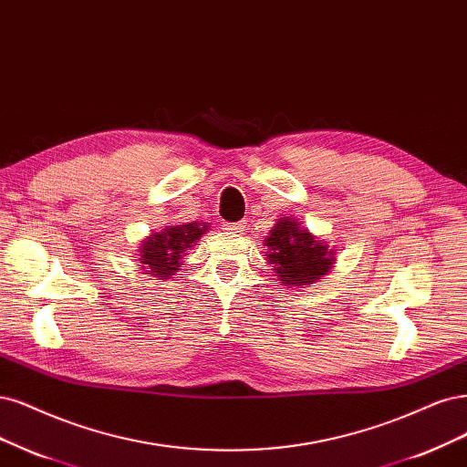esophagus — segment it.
Returning <instances> with one entry per match:
<instances>
[{
    "mask_svg": "<svg viewBox=\"0 0 467 467\" xmlns=\"http://www.w3.org/2000/svg\"><path fill=\"white\" fill-rule=\"evenodd\" d=\"M223 230L228 234H241L245 230V223L244 222H230V223H223Z\"/></svg>",
    "mask_w": 467,
    "mask_h": 467,
    "instance_id": "1",
    "label": "esophagus"
}]
</instances>
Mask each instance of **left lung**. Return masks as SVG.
Here are the masks:
<instances>
[{
    "label": "left lung",
    "mask_w": 467,
    "mask_h": 467,
    "mask_svg": "<svg viewBox=\"0 0 467 467\" xmlns=\"http://www.w3.org/2000/svg\"><path fill=\"white\" fill-rule=\"evenodd\" d=\"M270 265L287 285H307L323 278L334 263V251L320 244L294 220H280L266 239Z\"/></svg>",
    "instance_id": "8db88e82"
}]
</instances>
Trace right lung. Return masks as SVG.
<instances>
[{"label": "right lung", "mask_w": 467, "mask_h": 467, "mask_svg": "<svg viewBox=\"0 0 467 467\" xmlns=\"http://www.w3.org/2000/svg\"><path fill=\"white\" fill-rule=\"evenodd\" d=\"M206 230V226L201 228V222H192L152 234L140 247V263L147 265L149 272H156L160 280H166L175 270H180L185 249L199 241Z\"/></svg>", "instance_id": "right-lung-1"}]
</instances>
